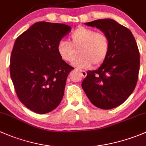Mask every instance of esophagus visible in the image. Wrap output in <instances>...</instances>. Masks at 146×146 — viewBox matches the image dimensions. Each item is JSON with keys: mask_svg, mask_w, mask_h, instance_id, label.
Segmentation results:
<instances>
[{"mask_svg": "<svg viewBox=\"0 0 146 146\" xmlns=\"http://www.w3.org/2000/svg\"><path fill=\"white\" fill-rule=\"evenodd\" d=\"M79 72H80L81 74H82V76H83V77H86V76L87 73L85 70H79Z\"/></svg>", "mask_w": 146, "mask_h": 146, "instance_id": "1", "label": "esophagus"}]
</instances>
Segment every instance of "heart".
Wrapping results in <instances>:
<instances>
[{
    "label": "heart",
    "mask_w": 146,
    "mask_h": 146,
    "mask_svg": "<svg viewBox=\"0 0 146 146\" xmlns=\"http://www.w3.org/2000/svg\"><path fill=\"white\" fill-rule=\"evenodd\" d=\"M81 55L73 64L77 68H88L94 63L99 65L104 62L110 50L108 36L103 32H96L93 29L81 27L72 33L70 42L61 40L57 45V52L66 62H72L75 55L74 48H79Z\"/></svg>",
    "instance_id": "b5f03b06"
}]
</instances>
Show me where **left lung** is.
<instances>
[{
	"mask_svg": "<svg viewBox=\"0 0 146 146\" xmlns=\"http://www.w3.org/2000/svg\"><path fill=\"white\" fill-rule=\"evenodd\" d=\"M86 25L101 30L108 36L110 50L98 70L88 71L82 86L97 108L109 110L122 104L138 81L140 55L131 31L112 19H97Z\"/></svg>",
	"mask_w": 146,
	"mask_h": 146,
	"instance_id": "left-lung-1",
	"label": "left lung"
}]
</instances>
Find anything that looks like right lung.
I'll list each match as a JSON object with an SVG mask.
<instances>
[{"mask_svg": "<svg viewBox=\"0 0 146 146\" xmlns=\"http://www.w3.org/2000/svg\"><path fill=\"white\" fill-rule=\"evenodd\" d=\"M64 24L38 22L19 35L10 57V76L18 98L38 114L50 112L62 100L73 67L57 52L58 42L71 31Z\"/></svg>", "mask_w": 146, "mask_h": 146, "instance_id": "right-lung-1", "label": "right lung"}]
</instances>
